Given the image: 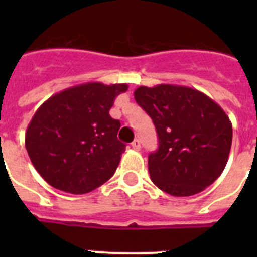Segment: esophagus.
<instances>
[{"label": "esophagus", "mask_w": 257, "mask_h": 257, "mask_svg": "<svg viewBox=\"0 0 257 257\" xmlns=\"http://www.w3.org/2000/svg\"><path fill=\"white\" fill-rule=\"evenodd\" d=\"M131 147H133L135 151H140V148H142V142H140L139 139H135L131 143Z\"/></svg>", "instance_id": "34e87169"}]
</instances>
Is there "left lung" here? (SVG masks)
<instances>
[{
	"mask_svg": "<svg viewBox=\"0 0 257 257\" xmlns=\"http://www.w3.org/2000/svg\"><path fill=\"white\" fill-rule=\"evenodd\" d=\"M152 118L158 149L148 157L151 179L163 192L188 197L205 190L228 162L233 128L217 103L196 88L140 86L134 92Z\"/></svg>",
	"mask_w": 257,
	"mask_h": 257,
	"instance_id": "8db88e82",
	"label": "left lung"
}]
</instances>
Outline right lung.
Returning <instances> with one entry per match:
<instances>
[{"instance_id":"right-lung-1","label":"right lung","mask_w":257,"mask_h":257,"mask_svg":"<svg viewBox=\"0 0 257 257\" xmlns=\"http://www.w3.org/2000/svg\"><path fill=\"white\" fill-rule=\"evenodd\" d=\"M127 88L83 83L52 95L37 109L27 127L26 148L51 187L85 194L112 178L126 144L117 138L121 122L109 110Z\"/></svg>"}]
</instances>
